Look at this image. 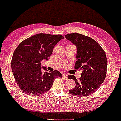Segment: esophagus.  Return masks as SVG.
<instances>
[{
  "mask_svg": "<svg viewBox=\"0 0 121 121\" xmlns=\"http://www.w3.org/2000/svg\"><path fill=\"white\" fill-rule=\"evenodd\" d=\"M63 77H64V78L65 79V80H67L68 79V75L66 74H63Z\"/></svg>",
  "mask_w": 121,
  "mask_h": 121,
  "instance_id": "1",
  "label": "esophagus"
}]
</instances>
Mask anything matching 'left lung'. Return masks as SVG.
Returning a JSON list of instances; mask_svg holds the SVG:
<instances>
[{
    "mask_svg": "<svg viewBox=\"0 0 121 121\" xmlns=\"http://www.w3.org/2000/svg\"><path fill=\"white\" fill-rule=\"evenodd\" d=\"M77 48L75 68L82 70L78 80L74 75L68 78L75 80V86L69 92L77 97H84L96 91L106 75L107 58L105 51L100 44L91 37L74 33L64 36Z\"/></svg>",
    "mask_w": 121,
    "mask_h": 121,
    "instance_id": "1",
    "label": "left lung"
}]
</instances>
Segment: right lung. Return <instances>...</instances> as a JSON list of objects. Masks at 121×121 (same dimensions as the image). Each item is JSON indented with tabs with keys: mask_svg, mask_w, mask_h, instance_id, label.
Returning a JSON list of instances; mask_svg holds the SVG:
<instances>
[{
	"mask_svg": "<svg viewBox=\"0 0 121 121\" xmlns=\"http://www.w3.org/2000/svg\"><path fill=\"white\" fill-rule=\"evenodd\" d=\"M63 39L61 35L39 34L19 44L13 53L11 66L16 83L23 92L32 96L44 94L50 90L56 78L62 77L57 70L49 72L41 67V62L48 60L54 46Z\"/></svg>",
	"mask_w": 121,
	"mask_h": 121,
	"instance_id": "1",
	"label": "right lung"
}]
</instances>
